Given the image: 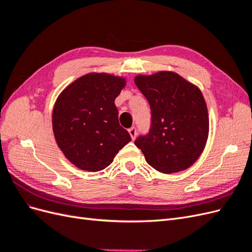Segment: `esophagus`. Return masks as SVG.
Instances as JSON below:
<instances>
[{
  "instance_id": "1",
  "label": "esophagus",
  "mask_w": 252,
  "mask_h": 252,
  "mask_svg": "<svg viewBox=\"0 0 252 252\" xmlns=\"http://www.w3.org/2000/svg\"><path fill=\"white\" fill-rule=\"evenodd\" d=\"M128 132H129V134H130L131 139H132V140H134V139H135V136H136V128H135L134 126H133V127H131V128H129Z\"/></svg>"
}]
</instances>
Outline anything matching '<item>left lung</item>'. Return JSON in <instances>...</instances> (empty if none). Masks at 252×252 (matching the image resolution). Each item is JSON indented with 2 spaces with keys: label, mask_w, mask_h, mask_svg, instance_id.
<instances>
[{
  "label": "left lung",
  "mask_w": 252,
  "mask_h": 252,
  "mask_svg": "<svg viewBox=\"0 0 252 252\" xmlns=\"http://www.w3.org/2000/svg\"><path fill=\"white\" fill-rule=\"evenodd\" d=\"M134 83L151 109L149 133L135 140L136 147L159 172L189 168L202 155L209 132L207 105L200 88L173 71L139 74Z\"/></svg>",
  "instance_id": "obj_1"
}]
</instances>
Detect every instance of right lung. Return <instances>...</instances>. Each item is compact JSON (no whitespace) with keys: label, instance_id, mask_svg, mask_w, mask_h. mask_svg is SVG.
Returning <instances> with one entry per match:
<instances>
[{"label":"right lung","instance_id":"add662e5","mask_svg":"<svg viewBox=\"0 0 252 252\" xmlns=\"http://www.w3.org/2000/svg\"><path fill=\"white\" fill-rule=\"evenodd\" d=\"M125 78L91 72L73 81L58 96L52 130L59 148L78 168L100 171L131 141L120 126L114 100Z\"/></svg>","mask_w":252,"mask_h":252}]
</instances>
